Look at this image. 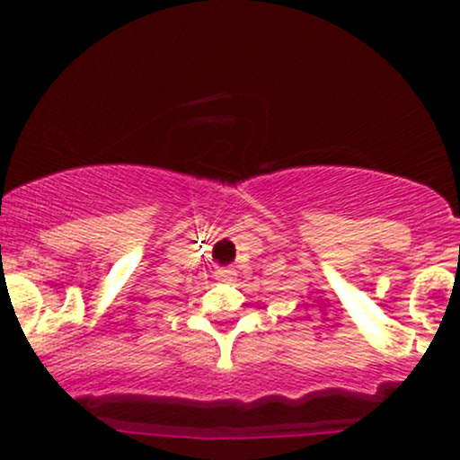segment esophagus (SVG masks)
Here are the masks:
<instances>
[{"instance_id":"1","label":"esophagus","mask_w":460,"mask_h":460,"mask_svg":"<svg viewBox=\"0 0 460 460\" xmlns=\"http://www.w3.org/2000/svg\"><path fill=\"white\" fill-rule=\"evenodd\" d=\"M216 279L218 281H234L235 270L234 268H220V270H216Z\"/></svg>"}]
</instances>
